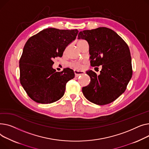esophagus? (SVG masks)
Returning a JSON list of instances; mask_svg holds the SVG:
<instances>
[{"instance_id": "esophagus-1", "label": "esophagus", "mask_w": 149, "mask_h": 149, "mask_svg": "<svg viewBox=\"0 0 149 149\" xmlns=\"http://www.w3.org/2000/svg\"><path fill=\"white\" fill-rule=\"evenodd\" d=\"M74 73L76 77H78L79 76H80L81 74H83L84 73L82 71H77V70H74Z\"/></svg>"}]
</instances>
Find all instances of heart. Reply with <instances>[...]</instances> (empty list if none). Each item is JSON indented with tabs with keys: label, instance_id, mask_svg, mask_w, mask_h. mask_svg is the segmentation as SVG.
<instances>
[{
	"label": "heart",
	"instance_id": "1",
	"mask_svg": "<svg viewBox=\"0 0 149 149\" xmlns=\"http://www.w3.org/2000/svg\"><path fill=\"white\" fill-rule=\"evenodd\" d=\"M83 40H80L79 42H81ZM70 66L71 67L74 68V69H77V70H80V69H82V65L81 63H70Z\"/></svg>",
	"mask_w": 149,
	"mask_h": 149
}]
</instances>
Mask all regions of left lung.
I'll return each mask as SVG.
<instances>
[{
  "instance_id": "obj_1",
  "label": "left lung",
  "mask_w": 149,
  "mask_h": 149,
  "mask_svg": "<svg viewBox=\"0 0 149 149\" xmlns=\"http://www.w3.org/2000/svg\"><path fill=\"white\" fill-rule=\"evenodd\" d=\"M89 44L92 67L102 65L100 74L86 72L91 79L88 85L82 88L85 98L99 105L116 100L123 94L132 76V59L127 43L111 29L100 27L85 30L78 34V39Z\"/></svg>"
}]
</instances>
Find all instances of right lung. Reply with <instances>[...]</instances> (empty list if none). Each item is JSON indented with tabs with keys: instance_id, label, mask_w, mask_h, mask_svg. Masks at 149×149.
Here are the masks:
<instances>
[{
	"instance_id": "1",
	"label": "right lung",
	"mask_w": 149,
	"mask_h": 149,
	"mask_svg": "<svg viewBox=\"0 0 149 149\" xmlns=\"http://www.w3.org/2000/svg\"><path fill=\"white\" fill-rule=\"evenodd\" d=\"M77 29L47 28L30 37L19 61L20 82L29 97L39 103L55 102L63 97L73 70L60 72L52 68L53 59L62 57L65 47L76 38Z\"/></svg>"
}]
</instances>
